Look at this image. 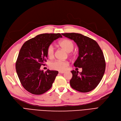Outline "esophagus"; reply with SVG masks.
Segmentation results:
<instances>
[{"label":"esophagus","instance_id":"esophagus-1","mask_svg":"<svg viewBox=\"0 0 121 121\" xmlns=\"http://www.w3.org/2000/svg\"><path fill=\"white\" fill-rule=\"evenodd\" d=\"M65 73V72H59V73Z\"/></svg>","mask_w":121,"mask_h":121}]
</instances>
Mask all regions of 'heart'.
<instances>
[{"label":"heart","mask_w":121,"mask_h":121,"mask_svg":"<svg viewBox=\"0 0 121 121\" xmlns=\"http://www.w3.org/2000/svg\"><path fill=\"white\" fill-rule=\"evenodd\" d=\"M59 45L68 52H71L74 48V43L73 41L68 39H63L59 41ZM47 55L50 58H52L54 55V48L52 44H50L47 48ZM69 65V63L67 61L55 60L50 63V67L52 69L58 71H64L67 67Z\"/></svg>","instance_id":"1"}]
</instances>
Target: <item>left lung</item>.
<instances>
[{
    "instance_id": "left-lung-1",
    "label": "left lung",
    "mask_w": 121,
    "mask_h": 121,
    "mask_svg": "<svg viewBox=\"0 0 121 121\" xmlns=\"http://www.w3.org/2000/svg\"><path fill=\"white\" fill-rule=\"evenodd\" d=\"M77 43L79 51L73 65L82 68V72L71 71V86L81 92L94 90L102 80L105 70V61L101 49L94 40L78 33L62 34Z\"/></svg>"
}]
</instances>
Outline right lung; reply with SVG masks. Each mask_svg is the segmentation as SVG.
Instances as JSON below:
<instances>
[{"mask_svg": "<svg viewBox=\"0 0 121 121\" xmlns=\"http://www.w3.org/2000/svg\"><path fill=\"white\" fill-rule=\"evenodd\" d=\"M62 38L60 34H43L36 35L23 44L16 62L20 81L26 90L40 95L51 87L58 73L57 71L40 70L48 58L47 48L54 40Z\"/></svg>", "mask_w": 121, "mask_h": 121, "instance_id": "right-lung-1", "label": "right lung"}]
</instances>
